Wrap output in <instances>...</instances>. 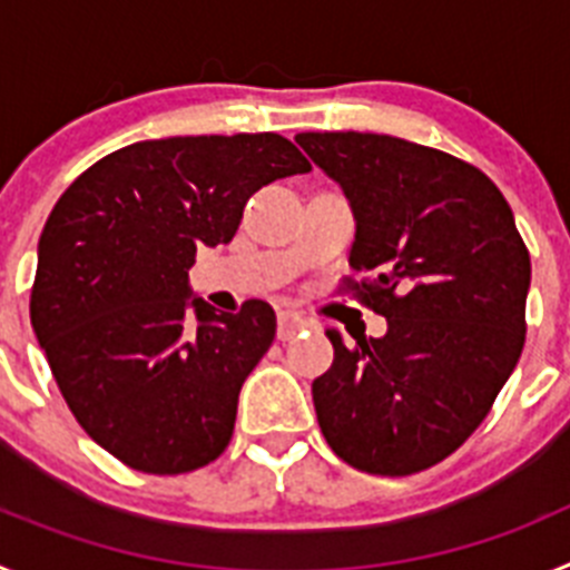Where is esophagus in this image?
Listing matches in <instances>:
<instances>
[{"mask_svg": "<svg viewBox=\"0 0 570 570\" xmlns=\"http://www.w3.org/2000/svg\"><path fill=\"white\" fill-rule=\"evenodd\" d=\"M302 328H308V320L302 314H294V311H279V314H276V336H279L282 342L294 340Z\"/></svg>", "mask_w": 570, "mask_h": 570, "instance_id": "1", "label": "esophagus"}]
</instances>
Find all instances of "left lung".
I'll list each match as a JSON object with an SVG mask.
<instances>
[{"label":"left lung","mask_w":570,"mask_h":570,"mask_svg":"<svg viewBox=\"0 0 570 570\" xmlns=\"http://www.w3.org/2000/svg\"><path fill=\"white\" fill-rule=\"evenodd\" d=\"M354 210L347 288L387 320L314 380L322 434L347 465L407 476L480 428L525 345L531 256L480 168L385 134H296Z\"/></svg>","instance_id":"left-lung-1"}]
</instances>
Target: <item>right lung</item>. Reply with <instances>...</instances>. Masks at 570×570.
<instances>
[{"instance_id": "obj_1", "label": "right lung", "mask_w": 570, "mask_h": 570, "mask_svg": "<svg viewBox=\"0 0 570 570\" xmlns=\"http://www.w3.org/2000/svg\"><path fill=\"white\" fill-rule=\"evenodd\" d=\"M308 170L279 134L168 136L90 165L50 210L30 325L85 434L134 471L188 473L228 448L276 314L262 299L219 314L188 271L234 239L262 185Z\"/></svg>"}]
</instances>
